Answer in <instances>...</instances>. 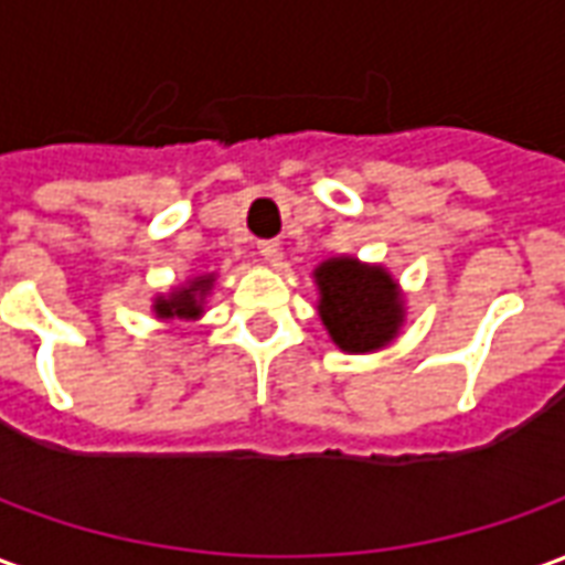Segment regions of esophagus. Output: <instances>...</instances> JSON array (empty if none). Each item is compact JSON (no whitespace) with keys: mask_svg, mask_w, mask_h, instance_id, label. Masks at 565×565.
I'll use <instances>...</instances> for the list:
<instances>
[{"mask_svg":"<svg viewBox=\"0 0 565 565\" xmlns=\"http://www.w3.org/2000/svg\"><path fill=\"white\" fill-rule=\"evenodd\" d=\"M259 257L269 259V263H275V259L281 257V245L275 242V238H266V242H259Z\"/></svg>","mask_w":565,"mask_h":565,"instance_id":"esophagus-1","label":"esophagus"}]
</instances>
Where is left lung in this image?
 Masks as SVG:
<instances>
[{
  "instance_id": "left-lung-1",
  "label": "left lung",
  "mask_w": 565,
  "mask_h": 565,
  "mask_svg": "<svg viewBox=\"0 0 565 565\" xmlns=\"http://www.w3.org/2000/svg\"><path fill=\"white\" fill-rule=\"evenodd\" d=\"M315 278L323 327L342 351H375L396 335L403 323V302L387 271L339 257L327 259Z\"/></svg>"
}]
</instances>
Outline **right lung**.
<instances>
[{"instance_id": "add662e5", "label": "right lung", "mask_w": 565, "mask_h": 565, "mask_svg": "<svg viewBox=\"0 0 565 565\" xmlns=\"http://www.w3.org/2000/svg\"><path fill=\"white\" fill-rule=\"evenodd\" d=\"M211 278H196V281L178 290L169 299H157V315L160 318H199L202 315V296L209 294Z\"/></svg>"}]
</instances>
